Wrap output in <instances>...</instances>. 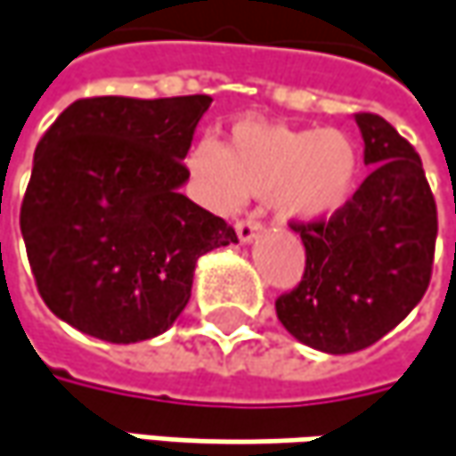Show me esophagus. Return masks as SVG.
<instances>
[{"mask_svg":"<svg viewBox=\"0 0 456 456\" xmlns=\"http://www.w3.org/2000/svg\"><path fill=\"white\" fill-rule=\"evenodd\" d=\"M262 223L254 220V217H240V220H236V233H239V239L243 240V243H248L256 233H262Z\"/></svg>","mask_w":456,"mask_h":456,"instance_id":"34e87169","label":"esophagus"}]
</instances>
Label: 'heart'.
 Masks as SVG:
<instances>
[{
    "label": "heart",
    "instance_id": "1",
    "mask_svg": "<svg viewBox=\"0 0 456 456\" xmlns=\"http://www.w3.org/2000/svg\"><path fill=\"white\" fill-rule=\"evenodd\" d=\"M362 149L336 127H289L264 120L233 126L228 141H197L187 169L202 197L217 210H233L243 197H266L277 213L321 220L349 205L362 179Z\"/></svg>",
    "mask_w": 456,
    "mask_h": 456
}]
</instances>
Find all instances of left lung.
Instances as JSON below:
<instances>
[{"mask_svg":"<svg viewBox=\"0 0 456 456\" xmlns=\"http://www.w3.org/2000/svg\"><path fill=\"white\" fill-rule=\"evenodd\" d=\"M354 118L372 171L336 216L289 220L305 246V272L274 303L297 341L329 354L372 346L421 303L439 231L416 149L375 112Z\"/></svg>","mask_w":456,"mask_h":456,"instance_id":"1","label":"left lung"}]
</instances>
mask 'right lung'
Wrapping results in <instances>:
<instances>
[{
    "label": "right lung",
    "mask_w": 456,
    "mask_h": 456,
    "mask_svg": "<svg viewBox=\"0 0 456 456\" xmlns=\"http://www.w3.org/2000/svg\"><path fill=\"white\" fill-rule=\"evenodd\" d=\"M213 97H86L35 149L20 228L35 285L61 321L110 344L146 341L190 303L194 264L233 225L179 187Z\"/></svg>",
    "instance_id": "1"
}]
</instances>
